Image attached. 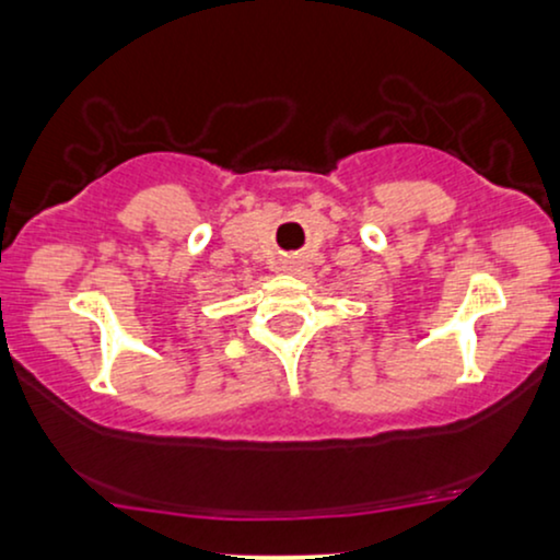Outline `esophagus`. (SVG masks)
Wrapping results in <instances>:
<instances>
[{"instance_id": "34e87169", "label": "esophagus", "mask_w": 560, "mask_h": 560, "mask_svg": "<svg viewBox=\"0 0 560 560\" xmlns=\"http://www.w3.org/2000/svg\"><path fill=\"white\" fill-rule=\"evenodd\" d=\"M298 266H300V262H298V260H292V262H287V271H298Z\"/></svg>"}]
</instances>
